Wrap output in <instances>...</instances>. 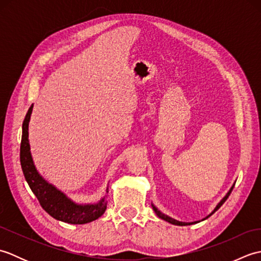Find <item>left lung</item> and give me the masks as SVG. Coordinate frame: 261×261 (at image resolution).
<instances>
[{"mask_svg":"<svg viewBox=\"0 0 261 261\" xmlns=\"http://www.w3.org/2000/svg\"><path fill=\"white\" fill-rule=\"evenodd\" d=\"M233 187H234V184L231 186V188L229 190V192L226 193V195H225V196H224L222 199H221V201L218 203V205H216L215 208L212 211V213L208 214V215L206 216V218H204L203 220H206V219L208 218V216H211V215H212L213 213H215L216 211H218L221 206H222L223 203L226 201V199H228V197H229V195L231 194L232 190H233ZM151 206H152V208H153V211H154V213L157 214L158 218H160V219L164 220V221H167V222H169V223H171V224H174V225H181V226H182V225H191V224H195V223L201 222V221H195V222H180V221H177V220H175V219H173V218H170V216H168L167 214H165V213H163V212H160V211H159L156 206H154L153 204H151ZM203 220H202V221H203Z\"/></svg>","mask_w":261,"mask_h":261,"instance_id":"obj_1","label":"left lung"}]
</instances>
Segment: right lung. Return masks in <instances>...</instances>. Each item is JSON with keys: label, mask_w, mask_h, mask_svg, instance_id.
Listing matches in <instances>:
<instances>
[{"label": "right lung", "mask_w": 261, "mask_h": 261, "mask_svg": "<svg viewBox=\"0 0 261 261\" xmlns=\"http://www.w3.org/2000/svg\"><path fill=\"white\" fill-rule=\"evenodd\" d=\"M33 104L22 124V139L20 147V162L25 180L31 191L38 198L39 203L46 212L54 219L69 224H85L102 216L107 210V199L104 196L94 204H77L56 186L48 182L39 174L31 156L29 143V121ZM109 187L107 188V193Z\"/></svg>", "instance_id": "1"}]
</instances>
